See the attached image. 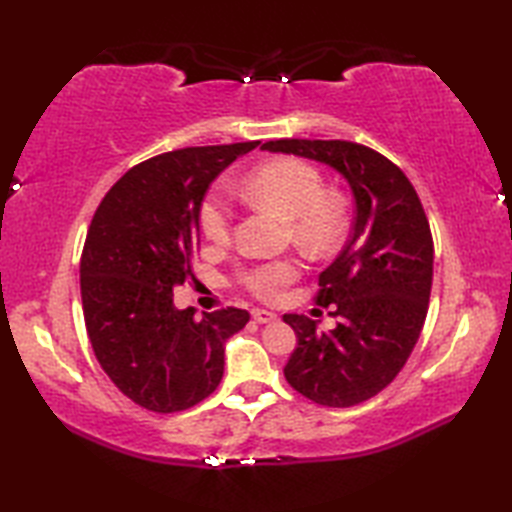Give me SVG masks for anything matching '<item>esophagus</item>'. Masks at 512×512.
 I'll list each match as a JSON object with an SVG mask.
<instances>
[{"instance_id": "1", "label": "esophagus", "mask_w": 512, "mask_h": 512, "mask_svg": "<svg viewBox=\"0 0 512 512\" xmlns=\"http://www.w3.org/2000/svg\"><path fill=\"white\" fill-rule=\"evenodd\" d=\"M253 319H255L257 323H273V321H277V314L270 312V310L255 308V310H253Z\"/></svg>"}]
</instances>
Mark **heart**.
<instances>
[{
    "mask_svg": "<svg viewBox=\"0 0 512 512\" xmlns=\"http://www.w3.org/2000/svg\"><path fill=\"white\" fill-rule=\"evenodd\" d=\"M246 200L284 215L290 235L303 248L323 253L345 231V204L325 191L321 171L301 158H275L255 167L239 184ZM233 209L222 187H215L200 206L202 233L222 244L231 235ZM301 275L297 259H264L239 268L237 279L255 297L275 301Z\"/></svg>",
    "mask_w": 512,
    "mask_h": 512,
    "instance_id": "obj_1",
    "label": "heart"
}]
</instances>
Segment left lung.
I'll return each mask as SVG.
<instances>
[{
    "mask_svg": "<svg viewBox=\"0 0 512 512\" xmlns=\"http://www.w3.org/2000/svg\"><path fill=\"white\" fill-rule=\"evenodd\" d=\"M262 149L323 162L352 189V235L319 275L317 292L339 323L319 332L317 321L284 314L297 334L284 376L319 405H358L398 376L418 343L433 279L429 220L405 173L365 145L284 138Z\"/></svg>",
    "mask_w": 512,
    "mask_h": 512,
    "instance_id": "1",
    "label": "left lung"
}]
</instances>
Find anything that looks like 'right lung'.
I'll list each match as a JSON object with an SVG mask.
<instances>
[{
    "label": "right lung",
    "instance_id": "right-lung-1",
    "mask_svg": "<svg viewBox=\"0 0 512 512\" xmlns=\"http://www.w3.org/2000/svg\"><path fill=\"white\" fill-rule=\"evenodd\" d=\"M259 143L187 147L129 169L96 209L81 255V301L92 350L112 383L156 413L184 411L217 389L224 343L248 323L239 308L178 310L193 277L200 206L211 182Z\"/></svg>",
    "mask_w": 512,
    "mask_h": 512
}]
</instances>
